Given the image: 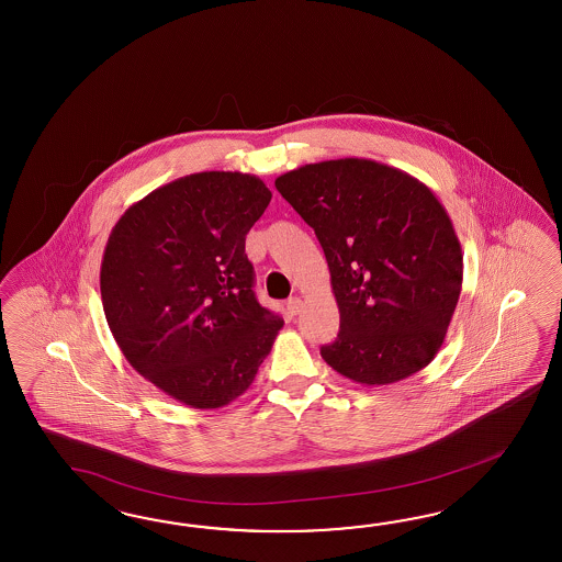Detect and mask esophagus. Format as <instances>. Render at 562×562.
<instances>
[{"label":"esophagus","mask_w":562,"mask_h":562,"mask_svg":"<svg viewBox=\"0 0 562 562\" xmlns=\"http://www.w3.org/2000/svg\"><path fill=\"white\" fill-rule=\"evenodd\" d=\"M286 308H289L290 315H299L301 308H303V301L299 296H292L286 301Z\"/></svg>","instance_id":"esophagus-1"}]
</instances>
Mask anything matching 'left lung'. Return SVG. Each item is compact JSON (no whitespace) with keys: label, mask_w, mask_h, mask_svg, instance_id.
I'll use <instances>...</instances> for the list:
<instances>
[{"label":"left lung","mask_w":562,"mask_h":562,"mask_svg":"<svg viewBox=\"0 0 562 562\" xmlns=\"http://www.w3.org/2000/svg\"><path fill=\"white\" fill-rule=\"evenodd\" d=\"M315 228L339 334L321 356L366 386L393 384L440 351L462 290V247L436 194L372 159H331L276 178Z\"/></svg>","instance_id":"8db88e82"}]
</instances>
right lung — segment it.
Listing matches in <instances>:
<instances>
[{
	"instance_id": "add662e5",
	"label": "right lung",
	"mask_w": 562,
	"mask_h": 562,
	"mask_svg": "<svg viewBox=\"0 0 562 562\" xmlns=\"http://www.w3.org/2000/svg\"><path fill=\"white\" fill-rule=\"evenodd\" d=\"M270 200L251 173H190L135 202L108 237V327L128 364L188 407L241 396L284 325L258 303L245 254Z\"/></svg>"
}]
</instances>
